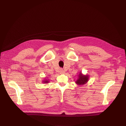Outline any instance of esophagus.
Listing matches in <instances>:
<instances>
[{
    "mask_svg": "<svg viewBox=\"0 0 126 126\" xmlns=\"http://www.w3.org/2000/svg\"><path fill=\"white\" fill-rule=\"evenodd\" d=\"M59 73L60 74H64V71L63 70V69H60V70H59Z\"/></svg>",
    "mask_w": 126,
    "mask_h": 126,
    "instance_id": "esophagus-1",
    "label": "esophagus"
}]
</instances>
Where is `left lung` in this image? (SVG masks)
<instances>
[{
  "mask_svg": "<svg viewBox=\"0 0 126 126\" xmlns=\"http://www.w3.org/2000/svg\"><path fill=\"white\" fill-rule=\"evenodd\" d=\"M89 76L88 75H83L80 71L78 75L77 79L75 81L76 83L78 86H82L85 85L88 81Z\"/></svg>",
  "mask_w": 126,
  "mask_h": 126,
  "instance_id": "1",
  "label": "left lung"
}]
</instances>
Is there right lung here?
Wrapping results in <instances>:
<instances>
[{"label": "right lung", "mask_w": 126, "mask_h": 126, "mask_svg": "<svg viewBox=\"0 0 126 126\" xmlns=\"http://www.w3.org/2000/svg\"><path fill=\"white\" fill-rule=\"evenodd\" d=\"M49 79H47L46 78H45V79L44 80H43V83H48L49 82Z\"/></svg>", "instance_id": "add662e5"}]
</instances>
